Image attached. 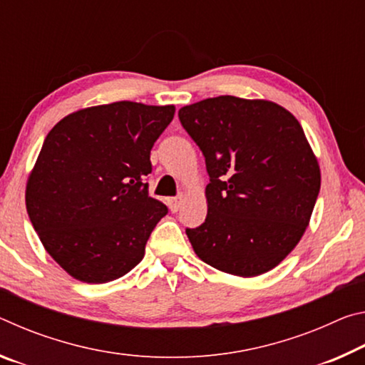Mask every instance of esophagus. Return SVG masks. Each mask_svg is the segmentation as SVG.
<instances>
[{
  "instance_id": "esophagus-1",
  "label": "esophagus",
  "mask_w": 365,
  "mask_h": 365,
  "mask_svg": "<svg viewBox=\"0 0 365 365\" xmlns=\"http://www.w3.org/2000/svg\"><path fill=\"white\" fill-rule=\"evenodd\" d=\"M182 200H183V196L180 195V196H175V197H169L168 200V205H169V207H170V211L172 212H177L178 209L182 207Z\"/></svg>"
}]
</instances>
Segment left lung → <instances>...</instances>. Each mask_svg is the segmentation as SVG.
I'll return each instance as SVG.
<instances>
[{
	"label": "left lung",
	"mask_w": 365,
	"mask_h": 365,
	"mask_svg": "<svg viewBox=\"0 0 365 365\" xmlns=\"http://www.w3.org/2000/svg\"><path fill=\"white\" fill-rule=\"evenodd\" d=\"M206 159L207 215L187 228L201 261L238 277L277 267L299 243L320 190L296 117L265 100L207 98L178 110Z\"/></svg>",
	"instance_id": "left-lung-1"
}]
</instances>
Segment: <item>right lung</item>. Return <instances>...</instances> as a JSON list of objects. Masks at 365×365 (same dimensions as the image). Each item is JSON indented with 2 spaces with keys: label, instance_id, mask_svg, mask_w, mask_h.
<instances>
[{
  "label": "right lung",
  "instance_id": "right-lung-1",
  "mask_svg": "<svg viewBox=\"0 0 365 365\" xmlns=\"http://www.w3.org/2000/svg\"><path fill=\"white\" fill-rule=\"evenodd\" d=\"M175 106L117 101L66 115L43 141L26 206L48 255L73 279L106 283L145 256L168 214L148 195L151 148Z\"/></svg>",
  "mask_w": 365,
  "mask_h": 365
}]
</instances>
